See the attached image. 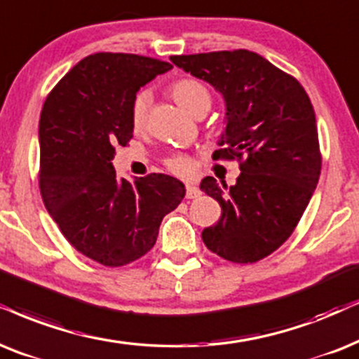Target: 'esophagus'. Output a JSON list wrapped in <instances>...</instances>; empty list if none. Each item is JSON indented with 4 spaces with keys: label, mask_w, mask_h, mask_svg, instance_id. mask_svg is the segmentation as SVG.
Listing matches in <instances>:
<instances>
[{
    "label": "esophagus",
    "mask_w": 359,
    "mask_h": 359,
    "mask_svg": "<svg viewBox=\"0 0 359 359\" xmlns=\"http://www.w3.org/2000/svg\"><path fill=\"white\" fill-rule=\"evenodd\" d=\"M187 198H198L202 195V192H201V189L197 187V185H194V184H189L187 185Z\"/></svg>",
    "instance_id": "1"
}]
</instances>
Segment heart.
Returning <instances> with one entry per match:
<instances>
[{
  "mask_svg": "<svg viewBox=\"0 0 359 359\" xmlns=\"http://www.w3.org/2000/svg\"><path fill=\"white\" fill-rule=\"evenodd\" d=\"M170 94L174 96L179 106H182L189 114L194 117L201 112L210 109L212 104V94L208 88L201 81L187 78L177 81L175 84H172ZM149 102H151V96L147 93H139L134 99L133 104V126L135 130H142L147 121V109ZM167 167L177 175H190L194 170V164L189 157L184 156H175L169 158Z\"/></svg>",
  "mask_w": 359,
  "mask_h": 359,
  "instance_id": "b5f03b06",
  "label": "heart"
}]
</instances>
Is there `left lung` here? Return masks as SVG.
I'll return each instance as SVG.
<instances>
[{
    "label": "left lung",
    "instance_id": "left-lung-1",
    "mask_svg": "<svg viewBox=\"0 0 359 359\" xmlns=\"http://www.w3.org/2000/svg\"><path fill=\"white\" fill-rule=\"evenodd\" d=\"M170 61L224 97V149L213 158H245L230 189L213 177L201 182L222 207L219 222L203 229V243L229 262L262 260L293 233L318 184L321 156L310 97L297 79L247 49Z\"/></svg>",
    "mask_w": 359,
    "mask_h": 359
}]
</instances>
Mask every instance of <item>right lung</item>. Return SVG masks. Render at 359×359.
Here are the masks:
<instances>
[{
  "label": "right lung",
  "instance_id": "right-lung-1",
  "mask_svg": "<svg viewBox=\"0 0 359 359\" xmlns=\"http://www.w3.org/2000/svg\"><path fill=\"white\" fill-rule=\"evenodd\" d=\"M172 69L152 57L97 53L51 90L39 119V189L49 215L76 250L122 266L151 250L167 213L185 197L175 177L133 182L116 175V146L133 137V104L142 86Z\"/></svg>",
  "mask_w": 359,
  "mask_h": 359
}]
</instances>
